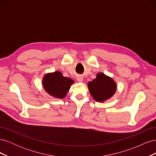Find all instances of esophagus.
I'll return each instance as SVG.
<instances>
[{
	"instance_id": "34e87169",
	"label": "esophagus",
	"mask_w": 156,
	"mask_h": 156,
	"mask_svg": "<svg viewBox=\"0 0 156 156\" xmlns=\"http://www.w3.org/2000/svg\"><path fill=\"white\" fill-rule=\"evenodd\" d=\"M77 81L78 82H79V83H82L83 82V77L82 76H78L77 77Z\"/></svg>"
}]
</instances>
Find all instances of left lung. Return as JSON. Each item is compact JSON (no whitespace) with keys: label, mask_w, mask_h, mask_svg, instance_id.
Wrapping results in <instances>:
<instances>
[{"label":"left lung","mask_w":156,"mask_h":156,"mask_svg":"<svg viewBox=\"0 0 156 156\" xmlns=\"http://www.w3.org/2000/svg\"><path fill=\"white\" fill-rule=\"evenodd\" d=\"M116 84L111 77L103 73L97 74L96 78L88 83L91 96L96 101L103 102L114 95Z\"/></svg>","instance_id":"left-lung-1"}]
</instances>
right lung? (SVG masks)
Listing matches in <instances>:
<instances>
[{
    "instance_id": "add662e5",
    "label": "right lung",
    "mask_w": 156,
    "mask_h": 156,
    "mask_svg": "<svg viewBox=\"0 0 156 156\" xmlns=\"http://www.w3.org/2000/svg\"><path fill=\"white\" fill-rule=\"evenodd\" d=\"M73 83V80L64 77L62 73L58 71L47 73L42 81L45 90L49 95L59 99H62L66 96Z\"/></svg>"
}]
</instances>
